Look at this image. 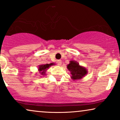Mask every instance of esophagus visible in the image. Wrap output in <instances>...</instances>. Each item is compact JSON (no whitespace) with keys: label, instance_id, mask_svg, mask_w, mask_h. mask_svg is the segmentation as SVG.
I'll return each mask as SVG.
<instances>
[{"label":"esophagus","instance_id":"34e87169","mask_svg":"<svg viewBox=\"0 0 120 120\" xmlns=\"http://www.w3.org/2000/svg\"><path fill=\"white\" fill-rule=\"evenodd\" d=\"M57 64H58V65H59V66H60V65L62 64V60H58V61H57Z\"/></svg>","mask_w":120,"mask_h":120}]
</instances>
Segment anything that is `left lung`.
<instances>
[{
	"label": "left lung",
	"mask_w": 120,
	"mask_h": 120,
	"mask_svg": "<svg viewBox=\"0 0 120 120\" xmlns=\"http://www.w3.org/2000/svg\"><path fill=\"white\" fill-rule=\"evenodd\" d=\"M67 67L71 75L70 77L73 80L82 79L88 73L87 69L85 67L80 65L75 60H70Z\"/></svg>",
	"instance_id": "left-lung-1"
}]
</instances>
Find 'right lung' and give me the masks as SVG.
<instances>
[{
  "mask_svg": "<svg viewBox=\"0 0 120 120\" xmlns=\"http://www.w3.org/2000/svg\"><path fill=\"white\" fill-rule=\"evenodd\" d=\"M53 63H51L50 64H41L38 66V71L39 73L40 74L41 76H44L46 74V71L51 66L54 65ZM42 77V76H41Z\"/></svg>",
  "mask_w": 120,
  "mask_h": 120,
  "instance_id": "obj_1",
  "label": "right lung"
}]
</instances>
